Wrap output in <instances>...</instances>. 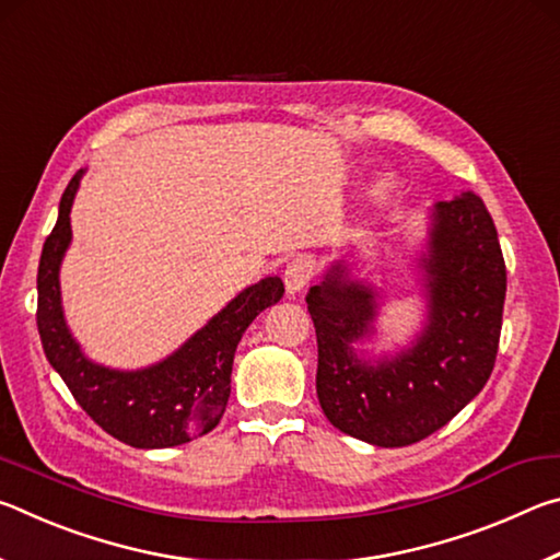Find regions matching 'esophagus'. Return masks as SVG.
Listing matches in <instances>:
<instances>
[{
  "instance_id": "34e87169",
  "label": "esophagus",
  "mask_w": 560,
  "mask_h": 560,
  "mask_svg": "<svg viewBox=\"0 0 560 560\" xmlns=\"http://www.w3.org/2000/svg\"><path fill=\"white\" fill-rule=\"evenodd\" d=\"M316 273V264L311 257H296L287 264V271H283V283H287L289 293H299L303 291L314 279Z\"/></svg>"
}]
</instances>
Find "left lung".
<instances>
[{"mask_svg": "<svg viewBox=\"0 0 560 560\" xmlns=\"http://www.w3.org/2000/svg\"><path fill=\"white\" fill-rule=\"evenodd\" d=\"M428 326L375 365L353 343L373 334L375 291L334 264L306 303L318 340L316 393L340 432L377 447H407L444 428L487 385L499 350L506 264L481 197L462 192L432 212L422 259Z\"/></svg>", "mask_w": 560, "mask_h": 560, "instance_id": "8db88e82", "label": "left lung"}]
</instances>
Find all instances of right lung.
<instances>
[{
	"label": "right lung",
	"instance_id": "add662e5",
	"mask_svg": "<svg viewBox=\"0 0 560 560\" xmlns=\"http://www.w3.org/2000/svg\"><path fill=\"white\" fill-rule=\"evenodd\" d=\"M83 177L63 189L59 220L46 236L36 289V326L44 353L86 415L110 438L138 450H163L202 438L222 420L232 390L234 350L264 308L283 296L279 277L244 289L183 348L143 371H110L93 363L63 320L59 267L71 244V205Z\"/></svg>",
	"mask_w": 560,
	"mask_h": 560
}]
</instances>
